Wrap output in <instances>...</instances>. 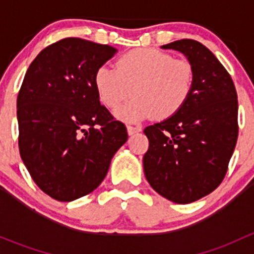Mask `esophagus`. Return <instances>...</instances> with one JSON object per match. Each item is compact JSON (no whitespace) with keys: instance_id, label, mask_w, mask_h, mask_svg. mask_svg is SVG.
<instances>
[{"instance_id":"1","label":"esophagus","mask_w":254,"mask_h":254,"mask_svg":"<svg viewBox=\"0 0 254 254\" xmlns=\"http://www.w3.org/2000/svg\"><path fill=\"white\" fill-rule=\"evenodd\" d=\"M127 134L134 135V134H136V132L141 131V127H131V125H129V127H127Z\"/></svg>"}]
</instances>
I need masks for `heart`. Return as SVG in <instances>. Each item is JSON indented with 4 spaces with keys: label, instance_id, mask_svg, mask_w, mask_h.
<instances>
[{
    "label": "heart",
    "instance_id": "obj_1",
    "mask_svg": "<svg viewBox=\"0 0 254 254\" xmlns=\"http://www.w3.org/2000/svg\"><path fill=\"white\" fill-rule=\"evenodd\" d=\"M195 72L188 60L158 49L145 48L120 56L117 68L102 65L94 73V87L102 104L115 109L131 93L135 98L115 111L127 123H139L155 115L168 119L188 102Z\"/></svg>",
    "mask_w": 254,
    "mask_h": 254
}]
</instances>
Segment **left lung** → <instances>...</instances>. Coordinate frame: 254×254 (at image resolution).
<instances>
[{
  "label": "left lung",
  "mask_w": 254,
  "mask_h": 254,
  "mask_svg": "<svg viewBox=\"0 0 254 254\" xmlns=\"http://www.w3.org/2000/svg\"><path fill=\"white\" fill-rule=\"evenodd\" d=\"M162 49L183 54L195 78L181 111L143 130V172L163 198L189 204L215 190L226 175L238 136L237 93L226 68L201 43L182 39Z\"/></svg>",
  "instance_id": "left-lung-1"
}]
</instances>
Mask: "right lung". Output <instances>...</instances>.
<instances>
[{
  "label": "right lung",
  "mask_w": 254,
  "mask_h": 254,
  "mask_svg": "<svg viewBox=\"0 0 254 254\" xmlns=\"http://www.w3.org/2000/svg\"><path fill=\"white\" fill-rule=\"evenodd\" d=\"M117 49L65 38L38 54L17 98L20 157L38 187L59 201L92 193L127 142V127L101 106L94 73Z\"/></svg>",
  "instance_id": "add662e5"
}]
</instances>
